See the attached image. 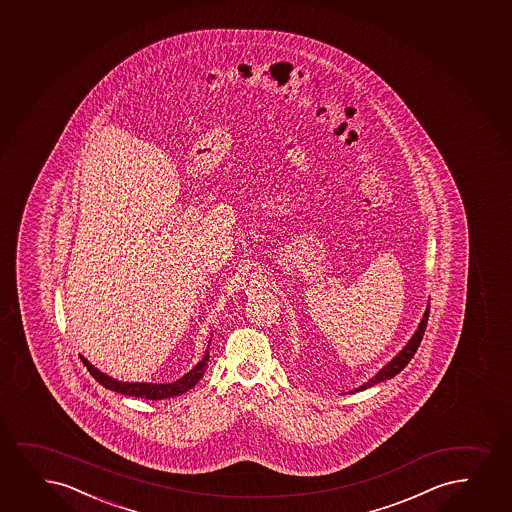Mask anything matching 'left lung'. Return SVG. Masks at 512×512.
Masks as SVG:
<instances>
[{"label": "left lung", "instance_id": "left-lung-1", "mask_svg": "<svg viewBox=\"0 0 512 512\" xmlns=\"http://www.w3.org/2000/svg\"><path fill=\"white\" fill-rule=\"evenodd\" d=\"M428 317H429V303H428V309H426V312H424L423 319H421V322H419V326H417L416 333L412 335L411 340H409V343L405 345L400 352H398L397 357H393L388 364H386L383 369H379L378 374L376 376H373V378L369 379L367 383H364V385L359 386V388H355V390H352L350 393L355 392H362V390H366V388H369V386H374L376 383H381V381H386V379L393 378V376H397L402 369H404L409 362H411L412 357H414V354L417 352V348H419V345H421V340H423L424 331H426V324H428Z\"/></svg>", "mask_w": 512, "mask_h": 512}]
</instances>
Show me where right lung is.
<instances>
[{
  "instance_id": "right-lung-1",
  "label": "right lung",
  "mask_w": 512,
  "mask_h": 512,
  "mask_svg": "<svg viewBox=\"0 0 512 512\" xmlns=\"http://www.w3.org/2000/svg\"><path fill=\"white\" fill-rule=\"evenodd\" d=\"M81 360L84 366L88 367L89 374L112 392L122 393V395H129V397L148 398V400H162V398L176 397L181 393H186L191 390L193 386L202 379L203 374L209 367V347L205 350L203 359L196 364L190 373L184 374L183 378L172 381V383H124V381H117V379L110 378L107 374L98 371L95 366L89 364L88 359H84L81 355Z\"/></svg>"
}]
</instances>
